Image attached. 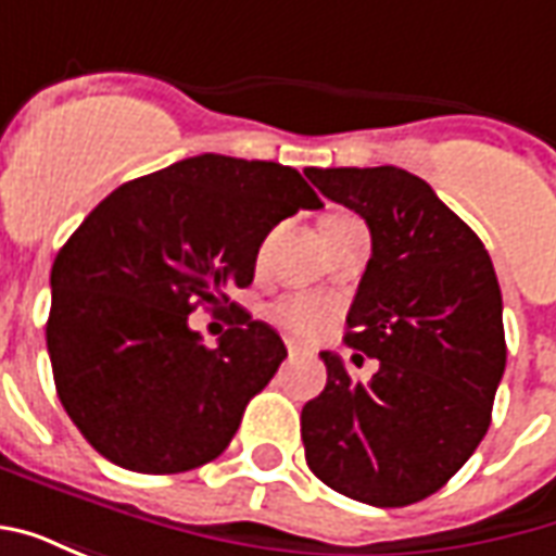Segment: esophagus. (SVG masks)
Returning a JSON list of instances; mask_svg holds the SVG:
<instances>
[{"mask_svg": "<svg viewBox=\"0 0 556 556\" xmlns=\"http://www.w3.org/2000/svg\"><path fill=\"white\" fill-rule=\"evenodd\" d=\"M286 349H289L291 357H298V354H303V351H306L301 342H294V339H286Z\"/></svg>", "mask_w": 556, "mask_h": 556, "instance_id": "obj_1", "label": "esophagus"}]
</instances>
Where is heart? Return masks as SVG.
I'll list each match as a JSON object with an SVG mask.
<instances>
[{"label": "heart", "instance_id": "1", "mask_svg": "<svg viewBox=\"0 0 556 556\" xmlns=\"http://www.w3.org/2000/svg\"><path fill=\"white\" fill-rule=\"evenodd\" d=\"M270 318H274L279 327L298 333V337H318V333L330 325L333 306H330L325 298H318V294L298 291V294L279 298V301L270 306Z\"/></svg>", "mask_w": 556, "mask_h": 556}]
</instances>
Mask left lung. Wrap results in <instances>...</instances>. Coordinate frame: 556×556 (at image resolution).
<instances>
[{
  "label": "left lung",
  "instance_id": "8db88e82",
  "mask_svg": "<svg viewBox=\"0 0 556 556\" xmlns=\"http://www.w3.org/2000/svg\"><path fill=\"white\" fill-rule=\"evenodd\" d=\"M372 235L345 342L378 361L351 381L321 351L327 384L303 405L306 465L369 506H408L443 489L491 422L506 369L503 298L489 250L429 184L396 166L306 169Z\"/></svg>",
  "mask_w": 556,
  "mask_h": 556
}]
</instances>
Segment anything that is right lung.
<instances>
[{
    "label": "right lung",
    "mask_w": 556,
    "mask_h": 556,
    "mask_svg": "<svg viewBox=\"0 0 556 556\" xmlns=\"http://www.w3.org/2000/svg\"><path fill=\"white\" fill-rule=\"evenodd\" d=\"M301 207L321 199L298 169L199 154L122 184L79 223L50 274L47 351L67 417L103 458L181 473L229 446L286 345L241 313L207 349L187 315L223 313L267 231Z\"/></svg>",
    "instance_id": "obj_1"
}]
</instances>
